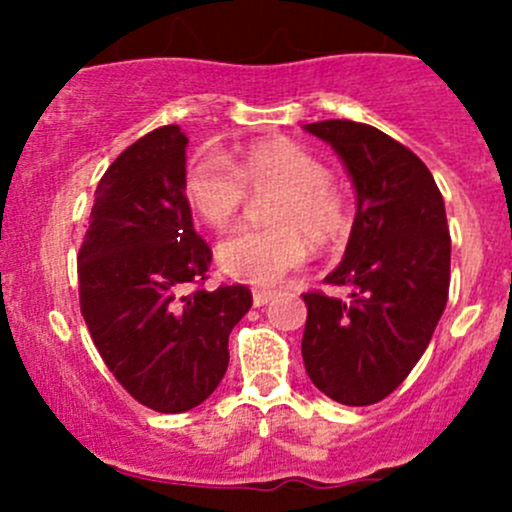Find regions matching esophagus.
Wrapping results in <instances>:
<instances>
[{
	"label": "esophagus",
	"mask_w": 512,
	"mask_h": 512,
	"mask_svg": "<svg viewBox=\"0 0 512 512\" xmlns=\"http://www.w3.org/2000/svg\"><path fill=\"white\" fill-rule=\"evenodd\" d=\"M272 297H275V292H270V289H255V292H252V302H255V307H265Z\"/></svg>",
	"instance_id": "esophagus-1"
}]
</instances>
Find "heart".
Segmentation results:
<instances>
[{
  "label": "heart",
  "instance_id": "b5f03b06",
  "mask_svg": "<svg viewBox=\"0 0 512 512\" xmlns=\"http://www.w3.org/2000/svg\"><path fill=\"white\" fill-rule=\"evenodd\" d=\"M270 195L265 218L272 227H242L218 245L225 275L257 287H272L297 270L317 247H337L352 230L347 193L329 178L327 165L287 138L250 143L230 158L203 153L185 168L183 193L190 210L213 230L240 215L245 190Z\"/></svg>",
  "mask_w": 512,
  "mask_h": 512
}]
</instances>
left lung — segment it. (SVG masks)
Masks as SVG:
<instances>
[{
  "mask_svg": "<svg viewBox=\"0 0 512 512\" xmlns=\"http://www.w3.org/2000/svg\"><path fill=\"white\" fill-rule=\"evenodd\" d=\"M344 160L356 218L344 260L324 282L347 297L304 292L302 359L322 394L344 406L386 399L421 359L448 302L451 235L423 160L356 121L307 123Z\"/></svg>",
  "mask_w": 512,
  "mask_h": 512,
  "instance_id": "left-lung-1",
  "label": "left lung"
}]
</instances>
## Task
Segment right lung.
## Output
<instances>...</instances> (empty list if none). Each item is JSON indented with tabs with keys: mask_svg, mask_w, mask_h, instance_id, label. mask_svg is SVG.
<instances>
[{
	"mask_svg": "<svg viewBox=\"0 0 512 512\" xmlns=\"http://www.w3.org/2000/svg\"><path fill=\"white\" fill-rule=\"evenodd\" d=\"M185 146L178 126H160L113 160L79 250L81 314L98 354L160 414L195 409L218 389L227 339L252 307L245 285L200 287L213 250L183 193Z\"/></svg>",
	"mask_w": 512,
	"mask_h": 512,
	"instance_id": "obj_1",
	"label": "right lung"
}]
</instances>
